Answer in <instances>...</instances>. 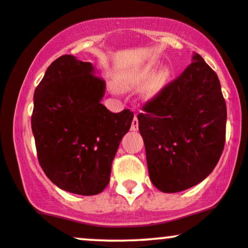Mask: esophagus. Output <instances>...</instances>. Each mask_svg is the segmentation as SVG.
Returning <instances> with one entry per match:
<instances>
[{"mask_svg": "<svg viewBox=\"0 0 248 248\" xmlns=\"http://www.w3.org/2000/svg\"><path fill=\"white\" fill-rule=\"evenodd\" d=\"M138 129H139V120H138V116L135 115L132 121V130L135 132V130H138Z\"/></svg>", "mask_w": 248, "mask_h": 248, "instance_id": "esophagus-1", "label": "esophagus"}]
</instances>
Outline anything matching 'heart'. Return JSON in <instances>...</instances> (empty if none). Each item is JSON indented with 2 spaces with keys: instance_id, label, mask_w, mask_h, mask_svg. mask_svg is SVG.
Instances as JSON below:
<instances>
[{
  "instance_id": "obj_1",
  "label": "heart",
  "mask_w": 248,
  "mask_h": 248,
  "mask_svg": "<svg viewBox=\"0 0 248 248\" xmlns=\"http://www.w3.org/2000/svg\"><path fill=\"white\" fill-rule=\"evenodd\" d=\"M156 69L155 62H147V64L142 65V66L138 67L136 70L130 71V72H126L124 75H120L118 78V84L121 88H133L136 86H140L141 84H143L147 79H149V77L153 75L154 71ZM168 73L167 69H162L156 72L152 78L149 79L147 82L146 87H144V93L147 95H154L155 93H157L161 90V87L163 86V84L168 79ZM112 90L114 92H118V88L113 86Z\"/></svg>"
}]
</instances>
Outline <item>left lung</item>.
<instances>
[{"mask_svg":"<svg viewBox=\"0 0 248 248\" xmlns=\"http://www.w3.org/2000/svg\"><path fill=\"white\" fill-rule=\"evenodd\" d=\"M138 115L150 181L162 192L204 181L225 144L226 104L216 72L198 53Z\"/></svg>","mask_w":248,"mask_h":248,"instance_id":"obj_1","label":"left lung"}]
</instances>
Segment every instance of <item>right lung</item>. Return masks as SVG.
Here are the masks:
<instances>
[{
  "mask_svg": "<svg viewBox=\"0 0 248 248\" xmlns=\"http://www.w3.org/2000/svg\"><path fill=\"white\" fill-rule=\"evenodd\" d=\"M92 62L65 55L47 67L33 94L31 128L45 175L59 189L81 196L109 183L116 150L129 130V109L101 104L106 81Z\"/></svg>",
  "mask_w": 248,
  "mask_h": 248,
  "instance_id": "1",
  "label": "right lung"
}]
</instances>
